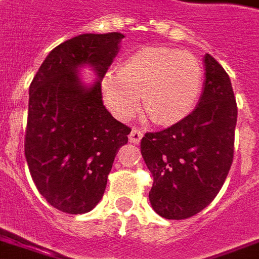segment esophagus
I'll list each match as a JSON object with an SVG mask.
<instances>
[{"mask_svg": "<svg viewBox=\"0 0 259 259\" xmlns=\"http://www.w3.org/2000/svg\"><path fill=\"white\" fill-rule=\"evenodd\" d=\"M141 138H143V132H141L140 129H136V127H133V129H132V132H130V134H129L130 143L140 144Z\"/></svg>", "mask_w": 259, "mask_h": 259, "instance_id": "1", "label": "esophagus"}]
</instances>
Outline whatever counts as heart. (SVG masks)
Listing matches in <instances>:
<instances>
[{"instance_id": "1", "label": "heart", "mask_w": 259, "mask_h": 259, "mask_svg": "<svg viewBox=\"0 0 259 259\" xmlns=\"http://www.w3.org/2000/svg\"><path fill=\"white\" fill-rule=\"evenodd\" d=\"M204 82V69L187 51L147 46L122 61L118 73L102 80L104 102L114 115L127 121L141 104L157 125L183 121L194 108Z\"/></svg>"}]
</instances>
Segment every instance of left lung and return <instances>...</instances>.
<instances>
[{
	"instance_id": "8db88e82",
	"label": "left lung",
	"mask_w": 259,
	"mask_h": 259,
	"mask_svg": "<svg viewBox=\"0 0 259 259\" xmlns=\"http://www.w3.org/2000/svg\"><path fill=\"white\" fill-rule=\"evenodd\" d=\"M204 64V92L194 111L141 140V155L153 177L149 201L168 220L189 219L206 208L234 160L238 107L230 76L212 55H205Z\"/></svg>"
}]
</instances>
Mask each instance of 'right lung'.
Returning a JSON list of instances; mask_svg holds the SVG:
<instances>
[{"instance_id": "obj_1", "label": "right lung", "mask_w": 259, "mask_h": 259, "mask_svg": "<svg viewBox=\"0 0 259 259\" xmlns=\"http://www.w3.org/2000/svg\"><path fill=\"white\" fill-rule=\"evenodd\" d=\"M119 32L82 33L50 51L29 85L25 159L51 206L81 214L99 204L118 149L130 127L106 110L102 80L123 39ZM98 80L85 86L80 66Z\"/></svg>"}]
</instances>
